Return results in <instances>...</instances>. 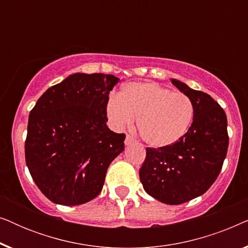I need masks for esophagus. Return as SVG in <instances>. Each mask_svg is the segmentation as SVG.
<instances>
[{
  "mask_svg": "<svg viewBox=\"0 0 248 248\" xmlns=\"http://www.w3.org/2000/svg\"><path fill=\"white\" fill-rule=\"evenodd\" d=\"M132 143H134V139L132 138L131 135H126V139H125V144L131 145Z\"/></svg>",
  "mask_w": 248,
  "mask_h": 248,
  "instance_id": "obj_1",
  "label": "esophagus"
}]
</instances>
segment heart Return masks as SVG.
<instances>
[{
  "label": "heart",
  "mask_w": 248,
  "mask_h": 248,
  "mask_svg": "<svg viewBox=\"0 0 248 248\" xmlns=\"http://www.w3.org/2000/svg\"><path fill=\"white\" fill-rule=\"evenodd\" d=\"M108 120L121 128L138 117V131L145 143L154 148L174 144L184 137L192 123L194 107L179 91L152 82L127 83L118 96L107 101Z\"/></svg>",
  "instance_id": "heart-1"
}]
</instances>
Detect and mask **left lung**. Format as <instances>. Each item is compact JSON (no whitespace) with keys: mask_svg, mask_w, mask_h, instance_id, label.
Here are the masks:
<instances>
[{"mask_svg":"<svg viewBox=\"0 0 248 248\" xmlns=\"http://www.w3.org/2000/svg\"><path fill=\"white\" fill-rule=\"evenodd\" d=\"M191 99L193 123L181 140L164 148H147L140 168L144 191L166 204H182L204 194L220 174L227 150V116L208 93L171 79Z\"/></svg>","mask_w":248,"mask_h":248,"instance_id":"1","label":"left lung"}]
</instances>
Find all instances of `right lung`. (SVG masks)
<instances>
[{"instance_id":"add662e5","label":"right lung","mask_w":248,"mask_h":248,"mask_svg":"<svg viewBox=\"0 0 248 248\" xmlns=\"http://www.w3.org/2000/svg\"><path fill=\"white\" fill-rule=\"evenodd\" d=\"M111 74L74 73L48 88L29 114L26 164L44 195L80 205L103 189L110 162L124 150V133L106 122Z\"/></svg>"}]
</instances>
